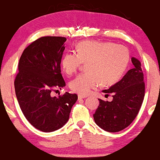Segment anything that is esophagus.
Segmentation results:
<instances>
[{"instance_id":"esophagus-1","label":"esophagus","mask_w":160,"mask_h":160,"mask_svg":"<svg viewBox=\"0 0 160 160\" xmlns=\"http://www.w3.org/2000/svg\"><path fill=\"white\" fill-rule=\"evenodd\" d=\"M87 97V95H78V98L79 99H82V98H85Z\"/></svg>"}]
</instances>
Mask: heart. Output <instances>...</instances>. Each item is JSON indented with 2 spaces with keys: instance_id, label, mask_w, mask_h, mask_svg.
I'll return each instance as SVG.
<instances>
[{
  "instance_id": "heart-1",
  "label": "heart",
  "mask_w": 160,
  "mask_h": 160,
  "mask_svg": "<svg viewBox=\"0 0 160 160\" xmlns=\"http://www.w3.org/2000/svg\"><path fill=\"white\" fill-rule=\"evenodd\" d=\"M129 60L128 49L123 45L86 40L77 46V53H65L61 65L66 74L71 75L82 62H86L87 72L79 74L69 85L71 90L86 95L102 83L111 85L118 81L127 68Z\"/></svg>"
}]
</instances>
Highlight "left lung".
<instances>
[{
  "mask_svg": "<svg viewBox=\"0 0 160 160\" xmlns=\"http://www.w3.org/2000/svg\"><path fill=\"white\" fill-rule=\"evenodd\" d=\"M134 67L128 70L119 82L102 92L112 94L111 102L99 100V106L93 114L98 126L104 131L117 132L128 127L135 120L144 100L145 85L141 64L132 58Z\"/></svg>",
  "mask_w": 160,
  "mask_h": 160,
  "instance_id": "1",
  "label": "left lung"
}]
</instances>
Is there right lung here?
I'll use <instances>...</instances> for the list:
<instances>
[{
	"label": "right lung",
	"instance_id": "right-lung-1",
	"mask_svg": "<svg viewBox=\"0 0 160 160\" xmlns=\"http://www.w3.org/2000/svg\"><path fill=\"white\" fill-rule=\"evenodd\" d=\"M67 40L63 37H42L25 49L20 57L14 86L24 116L44 132H54L68 121L78 97L66 92L52 96L54 88L65 86L61 74V60Z\"/></svg>",
	"mask_w": 160,
	"mask_h": 160
}]
</instances>
